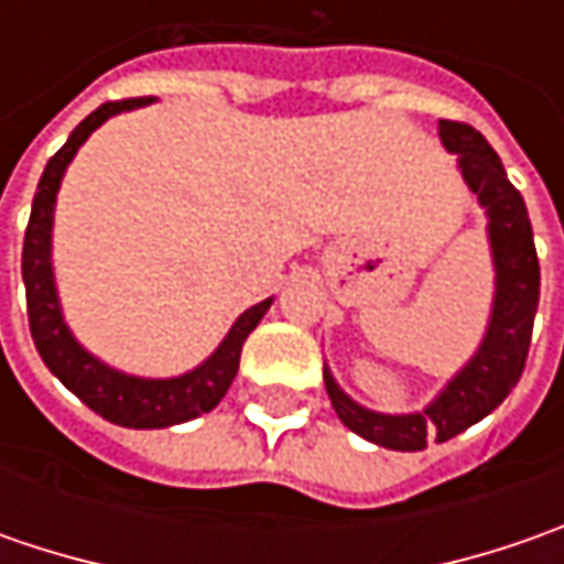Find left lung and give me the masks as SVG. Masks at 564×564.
I'll use <instances>...</instances> for the list:
<instances>
[{
    "instance_id": "1",
    "label": "left lung",
    "mask_w": 564,
    "mask_h": 564,
    "mask_svg": "<svg viewBox=\"0 0 564 564\" xmlns=\"http://www.w3.org/2000/svg\"><path fill=\"white\" fill-rule=\"evenodd\" d=\"M445 150L458 156L465 185L487 209L489 248L496 267V297L487 336L465 370L448 379L443 392L414 414H379L351 401L329 370H323L326 392L338 421L358 436L395 452H421L430 440L445 443L496 411L524 373L531 348L533 316L540 304V260L524 197L511 185L502 160L487 138L465 121L440 119Z\"/></svg>"
}]
</instances>
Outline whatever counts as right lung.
Here are the masks:
<instances>
[{"mask_svg": "<svg viewBox=\"0 0 564 564\" xmlns=\"http://www.w3.org/2000/svg\"><path fill=\"white\" fill-rule=\"evenodd\" d=\"M147 102H153V99L138 97L102 102L97 112H90L77 124L65 147L46 163L43 178H40L36 194H33L31 223L24 231L21 275H24V292H28V319H31L33 345H36L43 364L62 379V386L72 389L90 411H97L99 417H106L109 423L134 426V430H160V426H172V423L194 421L223 401L231 379L238 373L241 345L257 329L263 314L270 311L272 301L267 297V301L245 311L235 319V326L228 329L223 345L200 367L172 379H143L119 373V370H112L102 360L94 358L90 351H84L77 345V338L72 336V329L65 326L58 294H55L53 260H50V253H53V209L62 175H65L68 163L75 160L77 147L87 141L102 121L119 116V112H128V109L147 106Z\"/></svg>", "mask_w": 564, "mask_h": 564, "instance_id": "right-lung-1", "label": "right lung"}]
</instances>
